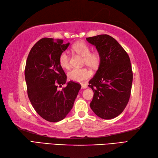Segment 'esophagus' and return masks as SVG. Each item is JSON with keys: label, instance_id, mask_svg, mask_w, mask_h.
<instances>
[{"label": "esophagus", "instance_id": "esophagus-1", "mask_svg": "<svg viewBox=\"0 0 158 158\" xmlns=\"http://www.w3.org/2000/svg\"><path fill=\"white\" fill-rule=\"evenodd\" d=\"M87 88H88V85H87L86 83H83V84H81V88L85 89Z\"/></svg>", "mask_w": 158, "mask_h": 158}]
</instances>
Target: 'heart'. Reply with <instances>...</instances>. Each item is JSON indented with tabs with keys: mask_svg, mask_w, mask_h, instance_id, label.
<instances>
[{
	"mask_svg": "<svg viewBox=\"0 0 158 158\" xmlns=\"http://www.w3.org/2000/svg\"><path fill=\"white\" fill-rule=\"evenodd\" d=\"M73 49L83 57V63L90 68L96 69L100 66L101 57L97 52H90V48L84 42H78L73 46ZM59 63L62 68L68 69L70 67L69 57L66 52H62L59 57ZM92 75V73L86 68L73 69L68 73L70 80L75 82H83L89 79Z\"/></svg>",
	"mask_w": 158,
	"mask_h": 158,
	"instance_id": "heart-1",
	"label": "heart"
}]
</instances>
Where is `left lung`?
<instances>
[{
  "instance_id": "left-lung-1",
  "label": "left lung",
  "mask_w": 158,
  "mask_h": 158,
  "mask_svg": "<svg viewBox=\"0 0 158 158\" xmlns=\"http://www.w3.org/2000/svg\"><path fill=\"white\" fill-rule=\"evenodd\" d=\"M101 57L99 68L88 86L94 92L90 107L105 119L120 115L129 101L133 73L129 56L116 40L108 35L86 38Z\"/></svg>"
}]
</instances>
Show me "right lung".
Instances as JSON below:
<instances>
[{"label":"right lung","mask_w":158,"mask_h":158,"mask_svg":"<svg viewBox=\"0 0 158 158\" xmlns=\"http://www.w3.org/2000/svg\"><path fill=\"white\" fill-rule=\"evenodd\" d=\"M52 38L40 39L30 52L25 67V79L30 101L36 112L50 122L62 120L72 109L81 85L70 81L59 63V57L70 43Z\"/></svg>","instance_id":"add662e5"}]
</instances>
